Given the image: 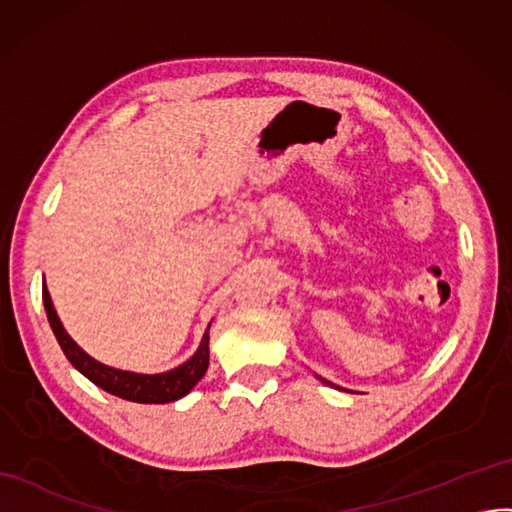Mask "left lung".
Wrapping results in <instances>:
<instances>
[{"instance_id":"1","label":"left lung","mask_w":512,"mask_h":512,"mask_svg":"<svg viewBox=\"0 0 512 512\" xmlns=\"http://www.w3.org/2000/svg\"><path fill=\"white\" fill-rule=\"evenodd\" d=\"M319 381H323L325 385H331V388H336V390H340V388H338V385H334V383H329V381H325L323 377H319Z\"/></svg>"}]
</instances>
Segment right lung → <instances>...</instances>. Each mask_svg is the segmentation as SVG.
I'll use <instances>...</instances> for the list:
<instances>
[{
    "label": "right lung",
    "instance_id": "right-lung-1",
    "mask_svg": "<svg viewBox=\"0 0 512 512\" xmlns=\"http://www.w3.org/2000/svg\"><path fill=\"white\" fill-rule=\"evenodd\" d=\"M43 303H45L49 325L53 329L55 338H58L68 362H71L81 375L90 379L94 385H99L101 390L114 394L118 398L131 400V403H142V405L172 403V400L183 398L196 388V383L204 377L206 368H209V327L211 325L206 327L198 351L193 353L185 364L176 366L168 372H159V375H140V372L105 366L101 362H96V359L90 357L84 349L77 347V342L66 334L58 314H55V308L45 284H43Z\"/></svg>",
    "mask_w": 512,
    "mask_h": 512
}]
</instances>
